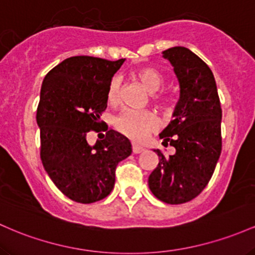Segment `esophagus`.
I'll return each mask as SVG.
<instances>
[{
  "label": "esophagus",
  "instance_id": "esophagus-1",
  "mask_svg": "<svg viewBox=\"0 0 255 255\" xmlns=\"http://www.w3.org/2000/svg\"><path fill=\"white\" fill-rule=\"evenodd\" d=\"M143 150H144V148H143L142 145L133 143V144H132V153L133 154H139V153H142Z\"/></svg>",
  "mask_w": 255,
  "mask_h": 255
}]
</instances>
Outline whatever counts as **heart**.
<instances>
[{"label": "heart", "instance_id": "b5f03b06", "mask_svg": "<svg viewBox=\"0 0 255 255\" xmlns=\"http://www.w3.org/2000/svg\"><path fill=\"white\" fill-rule=\"evenodd\" d=\"M137 78L141 81L143 87L149 93H156L164 84V77L160 72L151 67H144L137 72ZM120 95V79L113 78L108 88V102L117 104ZM159 125L158 117L149 111L125 110L116 119V127L120 132L133 139H143L150 131L155 130Z\"/></svg>", "mask_w": 255, "mask_h": 255}]
</instances>
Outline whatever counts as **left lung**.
<instances>
[{
  "label": "left lung",
  "instance_id": "left-lung-1",
  "mask_svg": "<svg viewBox=\"0 0 255 255\" xmlns=\"http://www.w3.org/2000/svg\"><path fill=\"white\" fill-rule=\"evenodd\" d=\"M172 65L179 84L173 119L160 133L164 144L174 147L173 155L159 149V164L148 178L151 193L160 201L179 205L205 189L222 153V108L211 68L184 47L162 51Z\"/></svg>",
  "mask_w": 255,
  "mask_h": 255
}]
</instances>
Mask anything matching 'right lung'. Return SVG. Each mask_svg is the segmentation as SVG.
<instances>
[{
    "instance_id": "1",
    "label": "right lung",
    "mask_w": 255,
    "mask_h": 255,
    "mask_svg": "<svg viewBox=\"0 0 255 255\" xmlns=\"http://www.w3.org/2000/svg\"><path fill=\"white\" fill-rule=\"evenodd\" d=\"M124 61L72 56L43 79L36 116L42 164L58 189L76 202L110 195L117 165L132 151L130 141L114 130L106 128L94 145L87 141L90 130L100 131L108 88Z\"/></svg>"
}]
</instances>
